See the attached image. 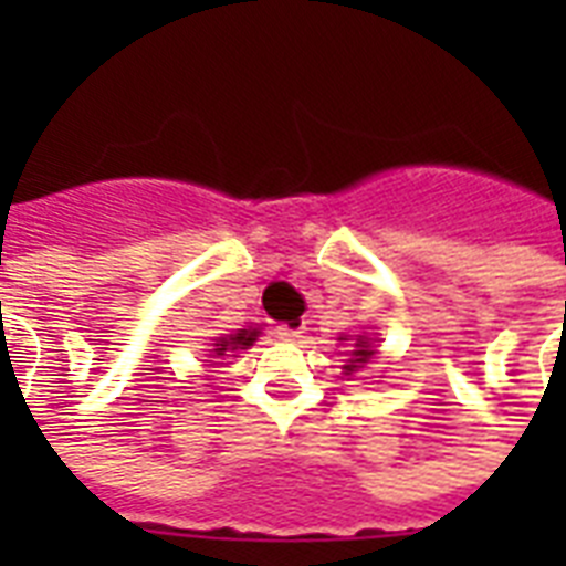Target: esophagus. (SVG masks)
<instances>
[{
  "mask_svg": "<svg viewBox=\"0 0 566 566\" xmlns=\"http://www.w3.org/2000/svg\"><path fill=\"white\" fill-rule=\"evenodd\" d=\"M275 335L282 337V340H296L302 335V326H287V323H282V326H275Z\"/></svg>",
  "mask_w": 566,
  "mask_h": 566,
  "instance_id": "esophagus-1",
  "label": "esophagus"
}]
</instances>
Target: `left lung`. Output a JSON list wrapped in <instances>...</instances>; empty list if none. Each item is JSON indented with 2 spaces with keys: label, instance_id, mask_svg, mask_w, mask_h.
Masks as SVG:
<instances>
[{
  "label": "left lung",
  "instance_id": "1",
  "mask_svg": "<svg viewBox=\"0 0 566 566\" xmlns=\"http://www.w3.org/2000/svg\"><path fill=\"white\" fill-rule=\"evenodd\" d=\"M355 346H358V349H355V353H353L355 361L349 364V370H353L355 364H364L373 355V349H370V346H367V340H364V337H358V344H355Z\"/></svg>",
  "mask_w": 566,
  "mask_h": 566
}]
</instances>
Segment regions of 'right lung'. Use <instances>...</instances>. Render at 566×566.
<instances>
[{"label":"right lung","instance_id":"add662e5","mask_svg":"<svg viewBox=\"0 0 566 566\" xmlns=\"http://www.w3.org/2000/svg\"><path fill=\"white\" fill-rule=\"evenodd\" d=\"M255 337L258 332H249V328H240L238 335H231V337H222L220 344H217V349L213 353L217 355H226L229 349H247V346L255 344Z\"/></svg>","mask_w":566,"mask_h":566}]
</instances>
